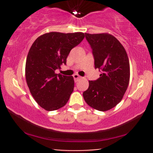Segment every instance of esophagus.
<instances>
[{"label":"esophagus","instance_id":"34e87169","mask_svg":"<svg viewBox=\"0 0 153 153\" xmlns=\"http://www.w3.org/2000/svg\"><path fill=\"white\" fill-rule=\"evenodd\" d=\"M73 78H74L75 82H78L79 79L81 78V77H80V75H78V74H75V75H73Z\"/></svg>","mask_w":153,"mask_h":153}]
</instances>
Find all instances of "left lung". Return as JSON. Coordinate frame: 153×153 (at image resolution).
Here are the masks:
<instances>
[{"instance_id": "8db88e82", "label": "left lung", "mask_w": 153, "mask_h": 153, "mask_svg": "<svg viewBox=\"0 0 153 153\" xmlns=\"http://www.w3.org/2000/svg\"><path fill=\"white\" fill-rule=\"evenodd\" d=\"M94 57L95 68L101 70L96 80H89L82 96L88 106L101 111L114 108L122 101L130 77L125 49L113 35L85 33Z\"/></svg>"}]
</instances>
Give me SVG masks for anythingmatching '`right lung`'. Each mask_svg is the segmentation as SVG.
<instances>
[{
	"mask_svg": "<svg viewBox=\"0 0 153 153\" xmlns=\"http://www.w3.org/2000/svg\"><path fill=\"white\" fill-rule=\"evenodd\" d=\"M85 37L82 32H52L41 35L31 45L26 57V80L36 103L47 111L66 104L74 88L73 76L56 74L73 47Z\"/></svg>",
	"mask_w": 153,
	"mask_h": 153,
	"instance_id": "1",
	"label": "right lung"
}]
</instances>
